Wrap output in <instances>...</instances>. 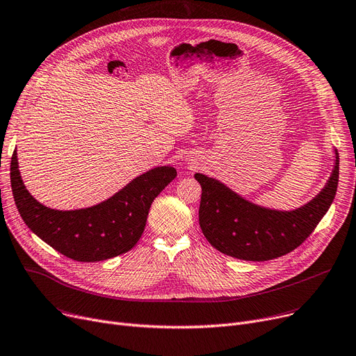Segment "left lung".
<instances>
[{
    "label": "left lung",
    "instance_id": "left-lung-1",
    "mask_svg": "<svg viewBox=\"0 0 356 356\" xmlns=\"http://www.w3.org/2000/svg\"><path fill=\"white\" fill-rule=\"evenodd\" d=\"M202 196L199 223L218 251L245 261L286 255L310 236L334 199L339 181V154L323 191L303 208L280 212L257 207L215 179L196 173Z\"/></svg>",
    "mask_w": 356,
    "mask_h": 356
}]
</instances>
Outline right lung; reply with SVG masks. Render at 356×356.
I'll use <instances>...</instances> for the list:
<instances>
[{
  "instance_id": "obj_1",
  "label": "right lung",
  "mask_w": 356,
  "mask_h": 356,
  "mask_svg": "<svg viewBox=\"0 0 356 356\" xmlns=\"http://www.w3.org/2000/svg\"><path fill=\"white\" fill-rule=\"evenodd\" d=\"M11 189L26 225L56 251L81 263H95L121 255L141 238L149 207L177 172L156 167L97 207L79 211H54L43 207L24 188L17 152L11 157Z\"/></svg>"
}]
</instances>
